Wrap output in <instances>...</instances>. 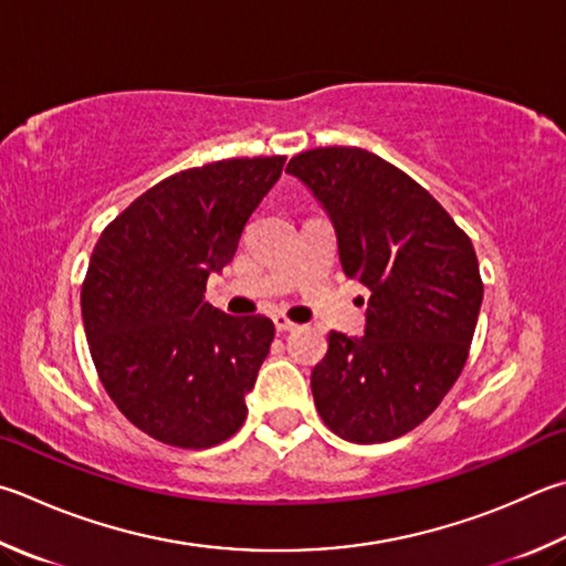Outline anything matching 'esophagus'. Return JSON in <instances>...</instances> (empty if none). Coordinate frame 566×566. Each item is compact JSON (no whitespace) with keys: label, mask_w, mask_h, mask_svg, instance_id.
<instances>
[{"label":"esophagus","mask_w":566,"mask_h":566,"mask_svg":"<svg viewBox=\"0 0 566 566\" xmlns=\"http://www.w3.org/2000/svg\"><path fill=\"white\" fill-rule=\"evenodd\" d=\"M274 326H276V332H280V334L294 332V328H296V324L292 322V318L284 316V314H276V316H274Z\"/></svg>","instance_id":"1"}]
</instances>
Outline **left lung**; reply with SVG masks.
<instances>
[{
  "instance_id": "obj_1",
  "label": "left lung",
  "mask_w": 566,
  "mask_h": 566,
  "mask_svg": "<svg viewBox=\"0 0 566 566\" xmlns=\"http://www.w3.org/2000/svg\"><path fill=\"white\" fill-rule=\"evenodd\" d=\"M286 172L324 205L346 276L371 292L361 338L328 332L312 371L318 416L348 443L406 436L468 361L482 304L475 248L423 185L364 148L306 150Z\"/></svg>"
}]
</instances>
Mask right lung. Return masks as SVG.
Here are the masks:
<instances>
[{
    "label": "right lung",
    "instance_id": "right-lung-1",
    "mask_svg": "<svg viewBox=\"0 0 566 566\" xmlns=\"http://www.w3.org/2000/svg\"><path fill=\"white\" fill-rule=\"evenodd\" d=\"M284 156L180 170L106 224L81 284L96 374L133 426L185 450L220 446L248 418L274 324L202 300L238 252L244 224L282 176Z\"/></svg>",
    "mask_w": 566,
    "mask_h": 566
}]
</instances>
